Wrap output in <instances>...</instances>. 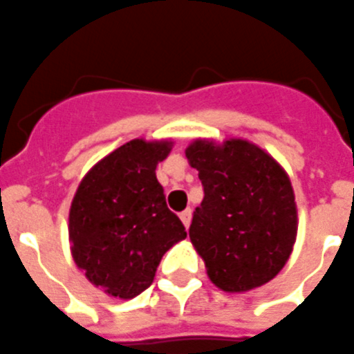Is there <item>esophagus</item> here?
I'll list each match as a JSON object with an SVG mask.
<instances>
[{"label":"esophagus","mask_w":354,"mask_h":354,"mask_svg":"<svg viewBox=\"0 0 354 354\" xmlns=\"http://www.w3.org/2000/svg\"><path fill=\"white\" fill-rule=\"evenodd\" d=\"M179 216H180V220H183L184 225H186V227H189V222H192V209H184Z\"/></svg>","instance_id":"1"}]
</instances>
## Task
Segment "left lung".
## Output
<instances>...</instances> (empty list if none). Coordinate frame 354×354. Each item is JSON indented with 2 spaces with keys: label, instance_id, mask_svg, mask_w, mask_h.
Returning a JSON list of instances; mask_svg holds the SVG:
<instances>
[{
  "label": "left lung",
  "instance_id": "obj_1",
  "mask_svg": "<svg viewBox=\"0 0 354 354\" xmlns=\"http://www.w3.org/2000/svg\"><path fill=\"white\" fill-rule=\"evenodd\" d=\"M186 157L204 189L189 238L207 276L225 292H245L277 276L295 234V197L285 170L256 145L195 141Z\"/></svg>",
  "mask_w": 354,
  "mask_h": 354
}]
</instances>
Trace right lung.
I'll list each match as a JSON object with an SVG mask.
<instances>
[{"instance_id": "add662e5", "label": "right lung", "mask_w": 354, "mask_h": 354, "mask_svg": "<svg viewBox=\"0 0 354 354\" xmlns=\"http://www.w3.org/2000/svg\"><path fill=\"white\" fill-rule=\"evenodd\" d=\"M168 141H129L91 168L69 211L78 268L109 295L132 299L152 285L165 252L188 232L166 206L156 166Z\"/></svg>"}]
</instances>
